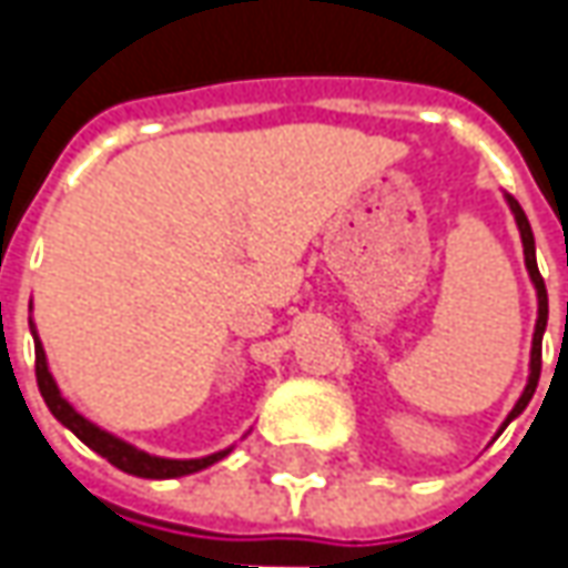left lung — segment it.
<instances>
[{"label":"left lung","mask_w":568,"mask_h":568,"mask_svg":"<svg viewBox=\"0 0 568 568\" xmlns=\"http://www.w3.org/2000/svg\"><path fill=\"white\" fill-rule=\"evenodd\" d=\"M509 205L515 211V221H518V230H521V243H525V262H528V272H531V281H535L537 287V328H535V351H531V379H528V388H525V395L518 398V404L513 407V414H509V420H513L515 414H521L525 410V404L531 402V395H535L537 379H540V341H544V328H547V287H544V277L537 272V258H535V233H531V224H528V217H525V211L521 205L509 199Z\"/></svg>","instance_id":"left-lung-1"}]
</instances>
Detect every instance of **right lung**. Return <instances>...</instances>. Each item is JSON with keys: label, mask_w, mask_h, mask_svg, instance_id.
<instances>
[{"label": "right lung", "mask_w": 568, "mask_h": 568, "mask_svg": "<svg viewBox=\"0 0 568 568\" xmlns=\"http://www.w3.org/2000/svg\"><path fill=\"white\" fill-rule=\"evenodd\" d=\"M33 354H37V361H33V369H37V385H40V395H43L47 407L53 410L55 420L69 426L84 446L94 448L98 455H103L110 465H116V468L125 470V474H135V477H154V480H164V477H183V474H195V470L207 468V465H214V462H221V458L227 455V452H217V455L195 458V462H173V458H154V455H144V452H139V448L125 446V443H120V439H113L110 433H103V429H98L94 424H88V420L78 414L75 407L59 395L53 376H50V369H47V357H43L40 341L33 344Z\"/></svg>", "instance_id": "add662e5"}]
</instances>
